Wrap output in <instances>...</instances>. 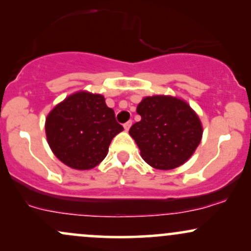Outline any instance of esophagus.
Returning a JSON list of instances; mask_svg holds the SVG:
<instances>
[{
  "label": "esophagus",
  "mask_w": 251,
  "mask_h": 251,
  "mask_svg": "<svg viewBox=\"0 0 251 251\" xmlns=\"http://www.w3.org/2000/svg\"><path fill=\"white\" fill-rule=\"evenodd\" d=\"M131 125H132V120H128L127 123L124 124V128H125V131H128L129 127H131Z\"/></svg>",
  "instance_id": "1"
}]
</instances>
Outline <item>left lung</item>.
<instances>
[{
	"label": "left lung",
	"instance_id": "8db88e82",
	"mask_svg": "<svg viewBox=\"0 0 251 251\" xmlns=\"http://www.w3.org/2000/svg\"><path fill=\"white\" fill-rule=\"evenodd\" d=\"M129 134L146 163L159 170H172L191 157L200 145L203 129L197 114L183 100L174 97L144 98Z\"/></svg>",
	"mask_w": 251,
	"mask_h": 251
}]
</instances>
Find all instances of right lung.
Masks as SVG:
<instances>
[{"label":"right lung","mask_w":251,"mask_h":251,"mask_svg":"<svg viewBox=\"0 0 251 251\" xmlns=\"http://www.w3.org/2000/svg\"><path fill=\"white\" fill-rule=\"evenodd\" d=\"M124 127L100 94L77 92L55 106L46 119L51 151L70 168L89 170L108 151L112 139Z\"/></svg>","instance_id":"1"}]
</instances>
